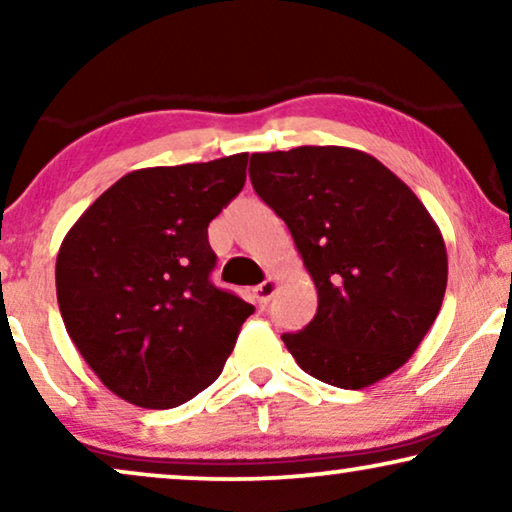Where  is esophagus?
Segmentation results:
<instances>
[{
  "label": "esophagus",
  "instance_id": "obj_1",
  "mask_svg": "<svg viewBox=\"0 0 512 512\" xmlns=\"http://www.w3.org/2000/svg\"><path fill=\"white\" fill-rule=\"evenodd\" d=\"M277 286H279V282H277V279H272V277L265 279L263 284H258L256 289H254V296H256V300H258V305H261V307L268 305L270 298L275 296Z\"/></svg>",
  "mask_w": 512,
  "mask_h": 512
}]
</instances>
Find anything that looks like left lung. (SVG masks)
Returning a JSON list of instances; mask_svg holds the SVG:
<instances>
[{"instance_id": "obj_1", "label": "left lung", "mask_w": 512, "mask_h": 512, "mask_svg": "<svg viewBox=\"0 0 512 512\" xmlns=\"http://www.w3.org/2000/svg\"><path fill=\"white\" fill-rule=\"evenodd\" d=\"M249 177L317 286L314 319L282 335L298 366L340 389L401 368L447 286L443 235L422 200L380 160L347 146L251 153Z\"/></svg>"}]
</instances>
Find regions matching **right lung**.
Masks as SVG:
<instances>
[{"label": "right lung", "instance_id": "add662e5", "mask_svg": "<svg viewBox=\"0 0 512 512\" xmlns=\"http://www.w3.org/2000/svg\"><path fill=\"white\" fill-rule=\"evenodd\" d=\"M247 153L144 167L69 228L55 289L69 338L104 387L139 408L191 401L221 375L254 305L209 282L207 226L242 191Z\"/></svg>", "mask_w": 512, "mask_h": 512}]
</instances>
